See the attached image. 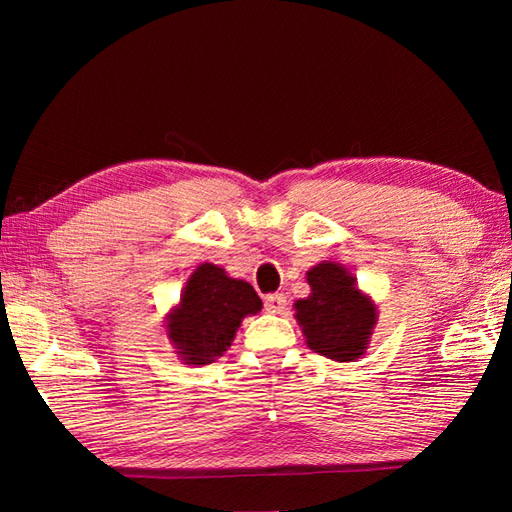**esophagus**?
<instances>
[{
  "mask_svg": "<svg viewBox=\"0 0 512 512\" xmlns=\"http://www.w3.org/2000/svg\"><path fill=\"white\" fill-rule=\"evenodd\" d=\"M286 303H288V299H286L284 292H273V295H266L264 308L268 312H273V314H281L286 310Z\"/></svg>",
  "mask_w": 512,
  "mask_h": 512,
  "instance_id": "esophagus-1",
  "label": "esophagus"
}]
</instances>
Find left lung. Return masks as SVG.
Returning a JSON list of instances; mask_svg holds the SVG:
<instances>
[{"label": "left lung", "mask_w": 512, "mask_h": 512, "mask_svg": "<svg viewBox=\"0 0 512 512\" xmlns=\"http://www.w3.org/2000/svg\"><path fill=\"white\" fill-rule=\"evenodd\" d=\"M312 295L295 303L297 321L310 350L339 363H352L365 352L376 325V308L339 264L308 270Z\"/></svg>", "instance_id": "obj_1"}]
</instances>
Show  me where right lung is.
Returning <instances> with one entry per match:
<instances>
[{
  "label": "right lung",
  "mask_w": 512,
  "mask_h": 512,
  "mask_svg": "<svg viewBox=\"0 0 512 512\" xmlns=\"http://www.w3.org/2000/svg\"><path fill=\"white\" fill-rule=\"evenodd\" d=\"M259 310L262 299L253 286L202 264L187 281L180 308L171 312L169 339L178 345L184 363L206 365L226 352L246 314Z\"/></svg>",
  "instance_id": "1"
}]
</instances>
